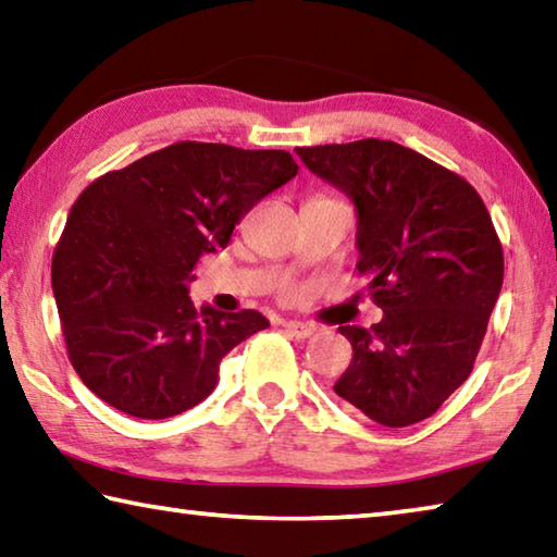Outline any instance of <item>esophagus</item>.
I'll list each match as a JSON object with an SVG mask.
<instances>
[{"instance_id":"obj_1","label":"esophagus","mask_w":557,"mask_h":557,"mask_svg":"<svg viewBox=\"0 0 557 557\" xmlns=\"http://www.w3.org/2000/svg\"><path fill=\"white\" fill-rule=\"evenodd\" d=\"M285 332L295 338H307L314 334V324H307V322H285Z\"/></svg>"}]
</instances>
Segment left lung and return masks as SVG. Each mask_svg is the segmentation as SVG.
<instances>
[{
    "instance_id": "8db88e82",
    "label": "left lung",
    "mask_w": 557,
    "mask_h": 557,
    "mask_svg": "<svg viewBox=\"0 0 557 557\" xmlns=\"http://www.w3.org/2000/svg\"><path fill=\"white\" fill-rule=\"evenodd\" d=\"M309 172L354 201L356 270L383 319L338 326L354 358L334 391L385 428L435 414L469 379L504 285V252L482 196L388 139L297 147Z\"/></svg>"
}]
</instances>
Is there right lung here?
<instances>
[{"instance_id": "right-lung-1", "label": "right lung", "mask_w": 557, "mask_h": 557, "mask_svg": "<svg viewBox=\"0 0 557 557\" xmlns=\"http://www.w3.org/2000/svg\"><path fill=\"white\" fill-rule=\"evenodd\" d=\"M297 169L282 149L176 143L75 199L51 287L73 369L100 400L132 418H172L215 388L233 346L270 326L256 309L196 312L188 282Z\"/></svg>"}]
</instances>
